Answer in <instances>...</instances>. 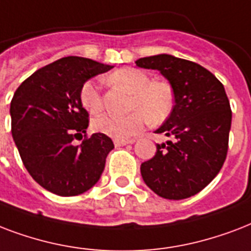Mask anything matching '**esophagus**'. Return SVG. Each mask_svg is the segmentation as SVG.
<instances>
[{
    "mask_svg": "<svg viewBox=\"0 0 251 251\" xmlns=\"http://www.w3.org/2000/svg\"><path fill=\"white\" fill-rule=\"evenodd\" d=\"M135 143L133 140H114L115 147H123V145H128V144Z\"/></svg>",
    "mask_w": 251,
    "mask_h": 251,
    "instance_id": "esophagus-1",
    "label": "esophagus"
}]
</instances>
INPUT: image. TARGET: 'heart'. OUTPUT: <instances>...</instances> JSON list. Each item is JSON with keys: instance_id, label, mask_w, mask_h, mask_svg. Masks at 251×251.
Masks as SVG:
<instances>
[{"instance_id": "obj_1", "label": "heart", "mask_w": 251, "mask_h": 251, "mask_svg": "<svg viewBox=\"0 0 251 251\" xmlns=\"http://www.w3.org/2000/svg\"><path fill=\"white\" fill-rule=\"evenodd\" d=\"M107 81L132 93L129 108L126 115L104 114L93 120V128L116 140L135 137L149 122L160 124L168 119L176 104L173 86L168 81H151L145 72L136 68H122L108 75ZM79 99L83 108L90 114H98L103 108L102 97L93 81H86L81 87Z\"/></svg>"}]
</instances>
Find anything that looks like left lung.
<instances>
[{"instance_id":"1","label":"left lung","mask_w":251,"mask_h":251,"mask_svg":"<svg viewBox=\"0 0 251 251\" xmlns=\"http://www.w3.org/2000/svg\"><path fill=\"white\" fill-rule=\"evenodd\" d=\"M135 63L160 72L176 95L172 114L156 131L170 140L157 144L154 157L141 164L144 182L165 199L190 198L209 184L226 158L232 111L224 86L205 68L176 56Z\"/></svg>"}]
</instances>
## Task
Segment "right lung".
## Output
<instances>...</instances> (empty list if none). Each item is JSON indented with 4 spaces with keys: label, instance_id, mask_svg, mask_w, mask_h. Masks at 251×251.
I'll return each instance as SVG.
<instances>
[{
    "label": "right lung",
    "instance_id": "right-lung-1",
    "mask_svg": "<svg viewBox=\"0 0 251 251\" xmlns=\"http://www.w3.org/2000/svg\"><path fill=\"white\" fill-rule=\"evenodd\" d=\"M94 60L68 56L48 64L25 79L10 103L11 135L30 176L43 188L60 196L90 190L103 173L114 143L86 133L89 114L79 91L87 79L111 69Z\"/></svg>",
    "mask_w": 251,
    "mask_h": 251
}]
</instances>
